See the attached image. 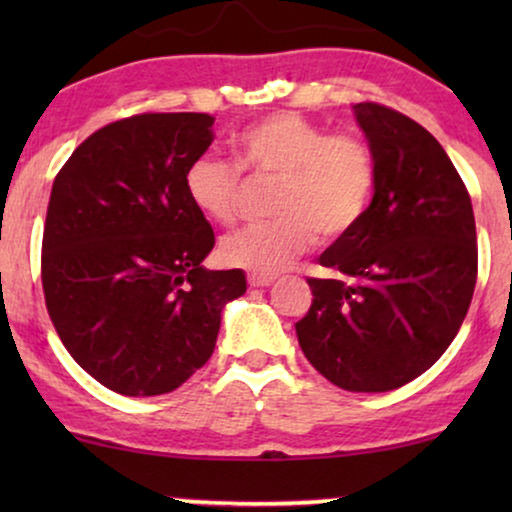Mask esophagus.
Here are the masks:
<instances>
[{"label": "esophagus", "mask_w": 512, "mask_h": 512, "mask_svg": "<svg viewBox=\"0 0 512 512\" xmlns=\"http://www.w3.org/2000/svg\"><path fill=\"white\" fill-rule=\"evenodd\" d=\"M275 282V277L270 275H256V272H251L249 275V286H254V289H261V286H270Z\"/></svg>", "instance_id": "34e87169"}]
</instances>
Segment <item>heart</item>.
<instances>
[{"mask_svg": "<svg viewBox=\"0 0 512 512\" xmlns=\"http://www.w3.org/2000/svg\"><path fill=\"white\" fill-rule=\"evenodd\" d=\"M242 167L282 179L275 223L228 235L221 258L233 268L275 275L310 251L321 233L326 242L345 240L366 219L377 167L361 137L331 135L307 118L282 111L251 123L235 137ZM184 188L191 205L216 223L235 221L240 205V167L202 153L186 167Z\"/></svg>", "mask_w": 512, "mask_h": 512, "instance_id": "obj_1", "label": "heart"}]
</instances>
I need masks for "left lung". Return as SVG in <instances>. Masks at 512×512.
<instances>
[{
  "label": "left lung",
  "mask_w": 512,
  "mask_h": 512,
  "mask_svg": "<svg viewBox=\"0 0 512 512\" xmlns=\"http://www.w3.org/2000/svg\"><path fill=\"white\" fill-rule=\"evenodd\" d=\"M375 156L366 219L307 279L312 307L296 324L307 361L347 391H391L436 363L459 333L478 277L475 216L438 139L375 102L354 104Z\"/></svg>",
  "instance_id": "8db88e82"
}]
</instances>
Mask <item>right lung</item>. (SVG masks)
I'll return each mask as SVG.
<instances>
[{
    "label": "right lung",
    "mask_w": 512,
    "mask_h": 512,
    "mask_svg": "<svg viewBox=\"0 0 512 512\" xmlns=\"http://www.w3.org/2000/svg\"><path fill=\"white\" fill-rule=\"evenodd\" d=\"M209 114L104 125L53 181L41 282L62 345L123 396L181 387L214 352L242 270H207L214 230L188 200L186 167L214 142Z\"/></svg>",
    "instance_id": "right-lung-1"
}]
</instances>
